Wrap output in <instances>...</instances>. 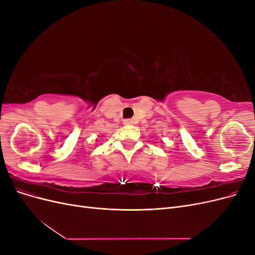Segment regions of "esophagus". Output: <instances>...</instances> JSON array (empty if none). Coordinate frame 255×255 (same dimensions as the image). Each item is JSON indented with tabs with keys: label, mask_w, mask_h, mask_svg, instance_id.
I'll use <instances>...</instances> for the list:
<instances>
[{
	"label": "esophagus",
	"mask_w": 255,
	"mask_h": 255,
	"mask_svg": "<svg viewBox=\"0 0 255 255\" xmlns=\"http://www.w3.org/2000/svg\"><path fill=\"white\" fill-rule=\"evenodd\" d=\"M123 123H125V125H132V123H133V121L132 120H129V119H127V120H125V121H123Z\"/></svg>",
	"instance_id": "esophagus-1"
}]
</instances>
